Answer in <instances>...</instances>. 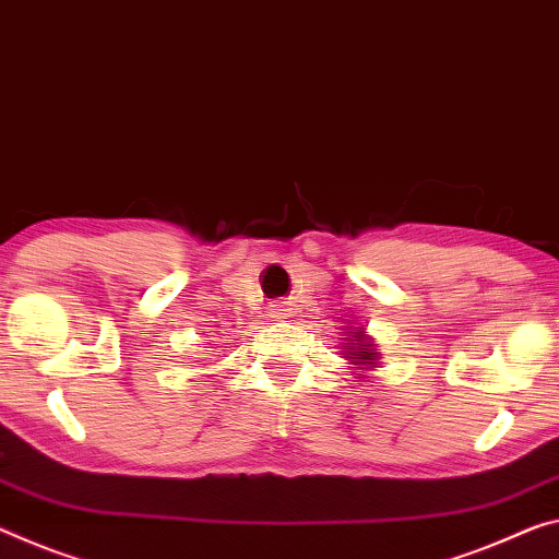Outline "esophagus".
<instances>
[{
  "mask_svg": "<svg viewBox=\"0 0 559 559\" xmlns=\"http://www.w3.org/2000/svg\"><path fill=\"white\" fill-rule=\"evenodd\" d=\"M265 316L273 318V321H286V318H290V308H288V304H273V306H269Z\"/></svg>",
  "mask_w": 559,
  "mask_h": 559,
  "instance_id": "obj_1",
  "label": "esophagus"
}]
</instances>
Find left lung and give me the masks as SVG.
<instances>
[{
	"label": "left lung",
	"mask_w": 559,
	"mask_h": 559,
	"mask_svg": "<svg viewBox=\"0 0 559 559\" xmlns=\"http://www.w3.org/2000/svg\"><path fill=\"white\" fill-rule=\"evenodd\" d=\"M343 358H348L350 366H356L358 370H373L378 368L380 353L376 350V343L370 335H366V331H353L350 341L343 343Z\"/></svg>",
	"instance_id": "left-lung-1"
}]
</instances>
